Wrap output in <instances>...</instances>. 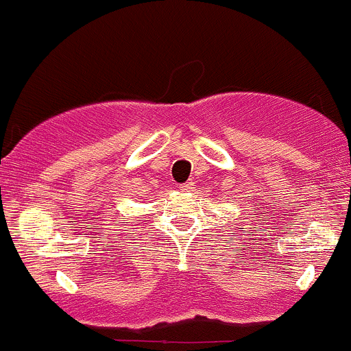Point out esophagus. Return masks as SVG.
Instances as JSON below:
<instances>
[{
	"label": "esophagus",
	"mask_w": 351,
	"mask_h": 351,
	"mask_svg": "<svg viewBox=\"0 0 351 351\" xmlns=\"http://www.w3.org/2000/svg\"><path fill=\"white\" fill-rule=\"evenodd\" d=\"M179 189L182 191V193H189V191L194 189V182H193V180H187L186 184H180Z\"/></svg>",
	"instance_id": "1"
}]
</instances>
